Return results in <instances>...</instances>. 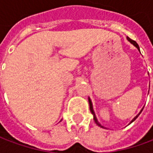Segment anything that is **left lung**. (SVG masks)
<instances>
[{"label": "left lung", "instance_id": "1", "mask_svg": "<svg viewBox=\"0 0 153 153\" xmlns=\"http://www.w3.org/2000/svg\"><path fill=\"white\" fill-rule=\"evenodd\" d=\"M127 40H128V42H130V43L133 44V45H134V46L135 47H137V49H138V50L139 51V47H138V43H137V42H135V41L132 40V39H130V38H128V37H127ZM88 102H89L90 111H91V112H92V114H93V120H94V121H95V123H96L97 125H98V126H100V127H102V128H104V127H103L102 125H101V124H100L99 122H98V120H97V119L96 115H95V113H94V111H93V104H92V102H91V100H90L89 97H88ZM143 109L141 110V111H140V112L138 113V115H136V116H135L134 118V119H133V120H132L131 122H130V123H129V124H131L132 122H133V121H134L135 120H136V119L138 118V115H140V113L142 112V111H143Z\"/></svg>", "mask_w": 153, "mask_h": 153}]
</instances>
